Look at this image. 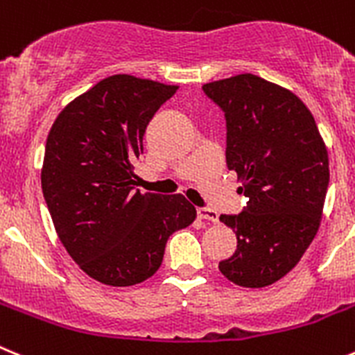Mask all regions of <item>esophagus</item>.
Masks as SVG:
<instances>
[{
    "instance_id": "obj_1",
    "label": "esophagus",
    "mask_w": 355,
    "mask_h": 355,
    "mask_svg": "<svg viewBox=\"0 0 355 355\" xmlns=\"http://www.w3.org/2000/svg\"><path fill=\"white\" fill-rule=\"evenodd\" d=\"M197 214H198V218L205 219V221H211V223H218L219 221V214L216 211H212V209L200 207L197 211Z\"/></svg>"
}]
</instances>
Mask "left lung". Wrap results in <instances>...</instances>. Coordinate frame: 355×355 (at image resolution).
<instances>
[{
    "label": "left lung",
    "instance_id": "left-lung-1",
    "mask_svg": "<svg viewBox=\"0 0 355 355\" xmlns=\"http://www.w3.org/2000/svg\"><path fill=\"white\" fill-rule=\"evenodd\" d=\"M226 118V164L249 198L219 219L237 235V251L219 263L242 288H266L288 275L322 219L329 183L327 148L315 120L291 90L245 73L205 83Z\"/></svg>",
    "mask_w": 355,
    "mask_h": 355
}]
</instances>
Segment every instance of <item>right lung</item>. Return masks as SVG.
<instances>
[{"instance_id":"1","label":"right lung","mask_w":355,"mask_h":355,"mask_svg":"<svg viewBox=\"0 0 355 355\" xmlns=\"http://www.w3.org/2000/svg\"><path fill=\"white\" fill-rule=\"evenodd\" d=\"M178 89L113 74L71 101L46 137L42 188L57 235L76 265L106 286L150 279L168 237L197 218L181 193L136 188L144 130Z\"/></svg>"}]
</instances>
